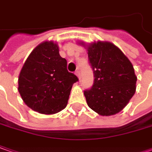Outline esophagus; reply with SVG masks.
I'll return each instance as SVG.
<instances>
[{
	"label": "esophagus",
	"instance_id": "esophagus-1",
	"mask_svg": "<svg viewBox=\"0 0 152 152\" xmlns=\"http://www.w3.org/2000/svg\"><path fill=\"white\" fill-rule=\"evenodd\" d=\"M75 73H76V75L77 76V77L79 78V80H80V79H81V72H80V70H76Z\"/></svg>",
	"mask_w": 152,
	"mask_h": 152
}]
</instances>
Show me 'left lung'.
I'll list each match as a JSON object with an SVG mask.
<instances>
[{
	"label": "left lung",
	"mask_w": 152,
	"mask_h": 152,
	"mask_svg": "<svg viewBox=\"0 0 152 152\" xmlns=\"http://www.w3.org/2000/svg\"><path fill=\"white\" fill-rule=\"evenodd\" d=\"M87 49L94 76L91 88L84 91L88 105L99 115H115L135 93L137 77L133 64L110 42H94Z\"/></svg>",
	"instance_id": "obj_1"
}]
</instances>
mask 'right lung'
Wrapping results in <instances>:
<instances>
[{"label": "right lung", "mask_w": 152, "mask_h": 152, "mask_svg": "<svg viewBox=\"0 0 152 152\" xmlns=\"http://www.w3.org/2000/svg\"><path fill=\"white\" fill-rule=\"evenodd\" d=\"M77 76L67 69L53 42L38 45L27 58L18 77V92L30 109L42 114H54L67 105Z\"/></svg>", "instance_id": "1"}]
</instances>
